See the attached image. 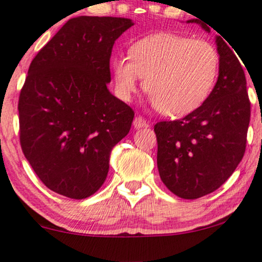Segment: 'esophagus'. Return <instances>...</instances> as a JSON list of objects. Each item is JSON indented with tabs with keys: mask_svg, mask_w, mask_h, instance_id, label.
I'll use <instances>...</instances> for the list:
<instances>
[{
	"mask_svg": "<svg viewBox=\"0 0 262 262\" xmlns=\"http://www.w3.org/2000/svg\"><path fill=\"white\" fill-rule=\"evenodd\" d=\"M133 125H134V128L140 129V128L147 127V122H146V120H144V118L140 117V116H138V117L134 118Z\"/></svg>",
	"mask_w": 262,
	"mask_h": 262,
	"instance_id": "obj_1",
	"label": "esophagus"
}]
</instances>
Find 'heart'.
Instances as JSON below:
<instances>
[{
    "instance_id": "b5f03b06",
    "label": "heart",
    "mask_w": 262,
    "mask_h": 262,
    "mask_svg": "<svg viewBox=\"0 0 262 262\" xmlns=\"http://www.w3.org/2000/svg\"><path fill=\"white\" fill-rule=\"evenodd\" d=\"M129 55L111 60L118 97L129 100L145 78L152 104L165 116L178 117L197 110L219 74V53L202 38L158 32L133 43Z\"/></svg>"
}]
</instances>
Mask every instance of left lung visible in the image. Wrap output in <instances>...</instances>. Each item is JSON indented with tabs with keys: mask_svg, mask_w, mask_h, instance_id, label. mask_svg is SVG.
I'll return each instance as SVG.
<instances>
[{
	"mask_svg": "<svg viewBox=\"0 0 262 262\" xmlns=\"http://www.w3.org/2000/svg\"><path fill=\"white\" fill-rule=\"evenodd\" d=\"M215 43L220 57L219 77L207 100L183 120L155 125L161 180L185 200L217 190L246 151L250 121L246 75L234 49L220 36Z\"/></svg>",
	"mask_w": 262,
	"mask_h": 262,
	"instance_id": "obj_1",
	"label": "left lung"
}]
</instances>
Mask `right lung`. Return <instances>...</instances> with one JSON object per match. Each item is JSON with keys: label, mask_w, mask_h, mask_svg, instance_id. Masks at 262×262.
<instances>
[{"label": "right lung", "mask_w": 262, "mask_h": 262, "mask_svg": "<svg viewBox=\"0 0 262 262\" xmlns=\"http://www.w3.org/2000/svg\"><path fill=\"white\" fill-rule=\"evenodd\" d=\"M134 23L114 16L69 20L30 64L19 97L20 145L39 180L83 200L107 177L110 155L134 112L108 91L115 41Z\"/></svg>", "instance_id": "obj_1"}]
</instances>
